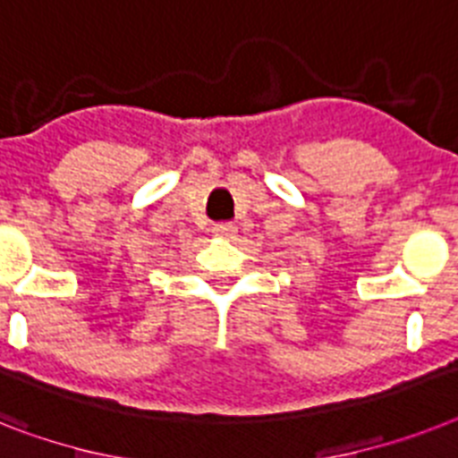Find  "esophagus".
Returning a JSON list of instances; mask_svg holds the SVG:
<instances>
[{
    "label": "esophagus",
    "instance_id": "esophagus-1",
    "mask_svg": "<svg viewBox=\"0 0 458 458\" xmlns=\"http://www.w3.org/2000/svg\"><path fill=\"white\" fill-rule=\"evenodd\" d=\"M213 233L217 238H225V241H229V238L236 236V225H232V222H217V225L213 226Z\"/></svg>",
    "mask_w": 458,
    "mask_h": 458
}]
</instances>
